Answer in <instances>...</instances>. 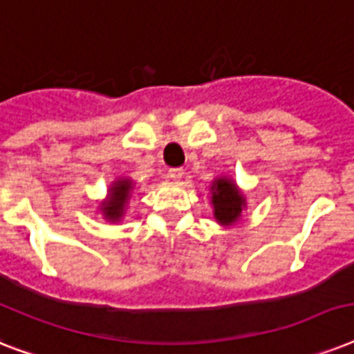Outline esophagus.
<instances>
[{
  "instance_id": "esophagus-1",
  "label": "esophagus",
  "mask_w": 354,
  "mask_h": 354,
  "mask_svg": "<svg viewBox=\"0 0 354 354\" xmlns=\"http://www.w3.org/2000/svg\"><path fill=\"white\" fill-rule=\"evenodd\" d=\"M183 169H180V167H174V169H169V172H167V178L169 180H172V182H180L183 178Z\"/></svg>"
}]
</instances>
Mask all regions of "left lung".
<instances>
[{
  "mask_svg": "<svg viewBox=\"0 0 354 354\" xmlns=\"http://www.w3.org/2000/svg\"><path fill=\"white\" fill-rule=\"evenodd\" d=\"M209 202L215 221L224 227L235 226L246 209V196L232 176H216L211 182Z\"/></svg>",
  "mask_w": 354,
  "mask_h": 354,
  "instance_id": "left-lung-1",
  "label": "left lung"
}]
</instances>
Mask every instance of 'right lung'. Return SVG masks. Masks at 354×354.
Masks as SVG:
<instances>
[{
	"instance_id": "obj_1",
	"label": "right lung",
	"mask_w": 354,
	"mask_h": 354,
	"mask_svg": "<svg viewBox=\"0 0 354 354\" xmlns=\"http://www.w3.org/2000/svg\"><path fill=\"white\" fill-rule=\"evenodd\" d=\"M133 187L136 183L133 180L127 176L115 178L110 187L106 191V198L99 202V211H101L102 218L106 222H113L118 224L124 218V213H127V205L132 198Z\"/></svg>"
}]
</instances>
